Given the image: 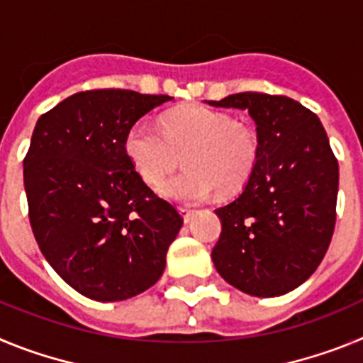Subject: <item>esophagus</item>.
<instances>
[{
    "mask_svg": "<svg viewBox=\"0 0 363 363\" xmlns=\"http://www.w3.org/2000/svg\"><path fill=\"white\" fill-rule=\"evenodd\" d=\"M179 214L184 216L185 221H189L192 218V214H194V209H191V207H179Z\"/></svg>",
    "mask_w": 363,
    "mask_h": 363,
    "instance_id": "esophagus-1",
    "label": "esophagus"
}]
</instances>
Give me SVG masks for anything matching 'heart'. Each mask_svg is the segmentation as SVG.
I'll list each match as a JSON object with an SVG mask.
<instances>
[{"label": "heart", "instance_id": "1", "mask_svg": "<svg viewBox=\"0 0 363 363\" xmlns=\"http://www.w3.org/2000/svg\"><path fill=\"white\" fill-rule=\"evenodd\" d=\"M123 149L147 184H158L184 154L185 171L165 178L158 192L167 200L196 203L220 187L233 192L251 174L258 156L255 130L229 114L203 105H187L162 118V130L147 121L125 134Z\"/></svg>", "mask_w": 363, "mask_h": 363}]
</instances>
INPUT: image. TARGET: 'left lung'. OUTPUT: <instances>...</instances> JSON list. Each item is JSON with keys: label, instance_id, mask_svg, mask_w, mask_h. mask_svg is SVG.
<instances>
[{"label": "left lung", "instance_id": "8db88e82", "mask_svg": "<svg viewBox=\"0 0 363 363\" xmlns=\"http://www.w3.org/2000/svg\"><path fill=\"white\" fill-rule=\"evenodd\" d=\"M209 105L247 111L258 136L245 189L216 209L214 267L251 296H281L303 284L329 249L338 160L318 116L287 96L240 92Z\"/></svg>", "mask_w": 363, "mask_h": 363}]
</instances>
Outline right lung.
I'll return each mask as SVG.
<instances>
[{
    "label": "right lung",
    "mask_w": 363,
    "mask_h": 363,
    "mask_svg": "<svg viewBox=\"0 0 363 363\" xmlns=\"http://www.w3.org/2000/svg\"><path fill=\"white\" fill-rule=\"evenodd\" d=\"M169 99L123 89L78 92L34 127L23 160L32 233L54 271L83 296L127 300L163 274L184 218L138 176L123 142Z\"/></svg>",
    "instance_id": "right-lung-1"
}]
</instances>
